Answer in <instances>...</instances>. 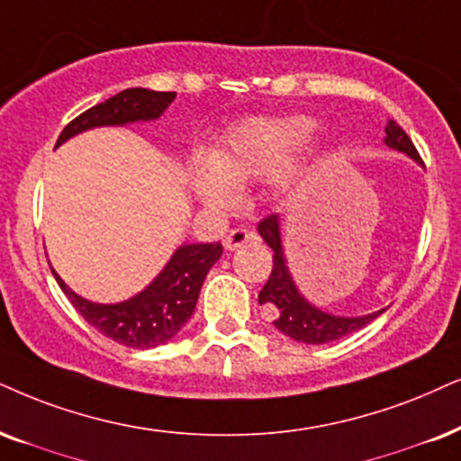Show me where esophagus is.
<instances>
[{
	"label": "esophagus",
	"mask_w": 461,
	"mask_h": 461,
	"mask_svg": "<svg viewBox=\"0 0 461 461\" xmlns=\"http://www.w3.org/2000/svg\"><path fill=\"white\" fill-rule=\"evenodd\" d=\"M255 238H258V236H255V231L244 230V227H236V230L227 231L223 244H225L227 250H236V249L244 247V244H247V242L255 240Z\"/></svg>",
	"instance_id": "obj_1"
}]
</instances>
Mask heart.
<instances>
[{
	"mask_svg": "<svg viewBox=\"0 0 461 461\" xmlns=\"http://www.w3.org/2000/svg\"><path fill=\"white\" fill-rule=\"evenodd\" d=\"M317 125L304 116L267 119L250 116L223 133L211 153L197 155L191 166V189L203 206L227 211L250 180L270 174L278 194H291L300 185V170L291 155L314 136Z\"/></svg>",
	"mask_w": 461,
	"mask_h": 461,
	"instance_id": "1",
	"label": "heart"
}]
</instances>
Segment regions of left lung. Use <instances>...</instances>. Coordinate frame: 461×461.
Segmentation results:
<instances>
[{
  "label": "left lung",
  "mask_w": 461,
  "mask_h": 461,
  "mask_svg": "<svg viewBox=\"0 0 461 461\" xmlns=\"http://www.w3.org/2000/svg\"><path fill=\"white\" fill-rule=\"evenodd\" d=\"M385 144L389 149L400 150L412 161L421 163L415 144L406 136V131L389 119L385 127ZM259 236L264 242L274 250V266L272 274L259 291V304L270 306L276 319H274V328L283 331L285 336L294 338L298 342H306V345H325V342L340 340L353 331H357L375 321L378 314H383L387 308L375 311L370 314H361V317H340V314H331L314 306L308 302L304 295L300 294L298 285H295L294 276H291L287 258L283 250V236H281V217L278 214H270V217L261 221L258 225Z\"/></svg>",
  "instance_id": "obj_1"
}]
</instances>
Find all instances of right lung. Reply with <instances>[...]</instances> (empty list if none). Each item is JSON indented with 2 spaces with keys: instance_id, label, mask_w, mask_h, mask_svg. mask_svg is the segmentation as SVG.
Masks as SVG:
<instances>
[{
  "instance_id": "right-lung-1",
  "label": "right lung",
  "mask_w": 461,
  "mask_h": 461,
  "mask_svg": "<svg viewBox=\"0 0 461 461\" xmlns=\"http://www.w3.org/2000/svg\"><path fill=\"white\" fill-rule=\"evenodd\" d=\"M176 100L174 91H150L133 86L97 104L66 125L55 149L78 133L95 127H123L131 123L157 121ZM223 247L214 244H180L163 270L130 300L116 304H97L85 300L63 283L50 267L63 294L83 319L110 340L131 348H153L172 340L195 311L203 278L217 264Z\"/></svg>"
}]
</instances>
